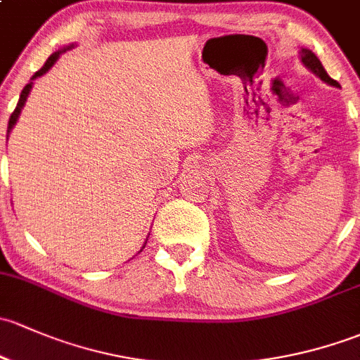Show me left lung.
<instances>
[{"mask_svg": "<svg viewBox=\"0 0 360 360\" xmlns=\"http://www.w3.org/2000/svg\"><path fill=\"white\" fill-rule=\"evenodd\" d=\"M300 58H302L303 65H305V68H309L310 70H312V72L316 74V76L321 77L322 81H326V83H328V84H333V86H340L338 81H335V79H333V77L328 76V72H326V69L322 68L321 60H319V58L316 57V55L312 53V51L307 50V48H303V50L300 51Z\"/></svg>", "mask_w": 360, "mask_h": 360, "instance_id": "obj_1", "label": "left lung"}]
</instances>
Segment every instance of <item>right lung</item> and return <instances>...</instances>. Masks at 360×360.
<instances>
[{
  "mask_svg": "<svg viewBox=\"0 0 360 360\" xmlns=\"http://www.w3.org/2000/svg\"><path fill=\"white\" fill-rule=\"evenodd\" d=\"M70 46H68V48H62V50H58V51H55V53H51L50 57H48V60L44 62V65L41 69L38 70V72H34V76H32V79H36V77H39V76H43L44 72H48V69L51 68V65L55 64V62L58 60V57H60L62 53H64L65 50H69ZM32 79L29 81L27 84H25L24 86V90H22V94H20V98H18V103H17V107H15V110L12 112V116H10V121H8V129H6V140H8V135H10V131H12V128L15 126V123H17V120H18V116H20V110H22V107H24V103H25V100H27V95H29V91H31V88H32Z\"/></svg>",
  "mask_w": 360,
  "mask_h": 360,
  "instance_id": "obj_1",
  "label": "right lung"
}]
</instances>
